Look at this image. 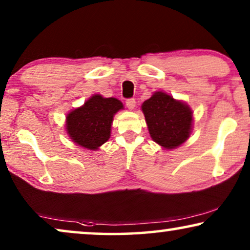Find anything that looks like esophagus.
I'll list each match as a JSON object with an SVG mask.
<instances>
[{"label": "esophagus", "mask_w": 250, "mask_h": 250, "mask_svg": "<svg viewBox=\"0 0 250 250\" xmlns=\"http://www.w3.org/2000/svg\"><path fill=\"white\" fill-rule=\"evenodd\" d=\"M126 107H127L129 110H133L136 107V101L134 99H128V100H126Z\"/></svg>", "instance_id": "esophagus-1"}]
</instances>
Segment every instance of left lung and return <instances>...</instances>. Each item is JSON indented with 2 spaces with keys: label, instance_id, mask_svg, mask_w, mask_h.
<instances>
[{
  "label": "left lung",
  "instance_id": "8db88e82",
  "mask_svg": "<svg viewBox=\"0 0 250 250\" xmlns=\"http://www.w3.org/2000/svg\"><path fill=\"white\" fill-rule=\"evenodd\" d=\"M149 134L165 150L182 146L193 127V111L189 104L164 91H157L141 105Z\"/></svg>",
  "mask_w": 250,
  "mask_h": 250
}]
</instances>
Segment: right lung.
<instances>
[{
	"instance_id": "1",
	"label": "right lung",
	"mask_w": 250,
	"mask_h": 250,
	"mask_svg": "<svg viewBox=\"0 0 250 250\" xmlns=\"http://www.w3.org/2000/svg\"><path fill=\"white\" fill-rule=\"evenodd\" d=\"M124 109L116 98L93 94L83 105L66 116V132L71 141L87 150H98L110 138L114 116Z\"/></svg>"
}]
</instances>
